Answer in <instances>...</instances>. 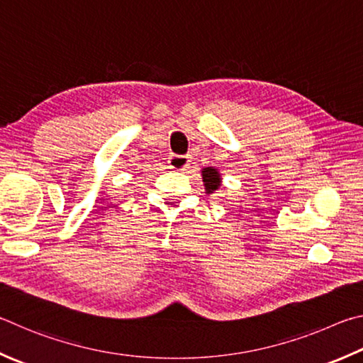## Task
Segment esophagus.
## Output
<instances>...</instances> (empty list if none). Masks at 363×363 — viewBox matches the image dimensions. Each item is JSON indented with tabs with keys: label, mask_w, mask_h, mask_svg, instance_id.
<instances>
[{
	"label": "esophagus",
	"mask_w": 363,
	"mask_h": 363,
	"mask_svg": "<svg viewBox=\"0 0 363 363\" xmlns=\"http://www.w3.org/2000/svg\"><path fill=\"white\" fill-rule=\"evenodd\" d=\"M169 164L172 169L175 170H180V172H185L189 165V159L188 156H182V155H172L169 159Z\"/></svg>",
	"instance_id": "1"
}]
</instances>
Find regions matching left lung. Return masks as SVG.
<instances>
[{
  "instance_id": "obj_1",
  "label": "left lung",
  "mask_w": 363,
  "mask_h": 363,
  "mask_svg": "<svg viewBox=\"0 0 363 363\" xmlns=\"http://www.w3.org/2000/svg\"><path fill=\"white\" fill-rule=\"evenodd\" d=\"M201 175H202V182H204V188L207 194L217 191V189L221 186V174L218 169L204 167L201 170Z\"/></svg>"
}]
</instances>
